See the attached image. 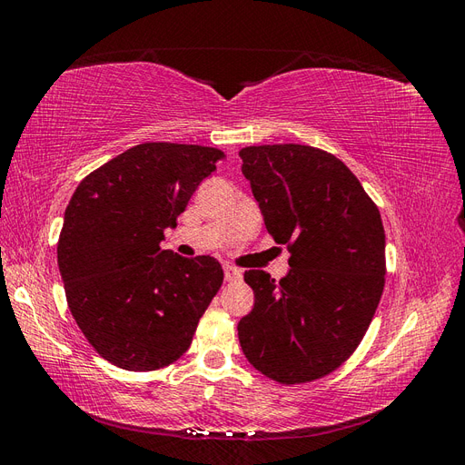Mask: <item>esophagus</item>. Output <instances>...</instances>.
I'll list each match as a JSON object with an SVG mask.
<instances>
[{
    "instance_id": "1",
    "label": "esophagus",
    "mask_w": 465,
    "mask_h": 465,
    "mask_svg": "<svg viewBox=\"0 0 465 465\" xmlns=\"http://www.w3.org/2000/svg\"><path fill=\"white\" fill-rule=\"evenodd\" d=\"M224 279H227L229 283H234V281L242 279V272L236 270L232 265H224Z\"/></svg>"
}]
</instances>
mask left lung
Wrapping results in <instances>:
<instances>
[{
	"label": "left lung",
	"mask_w": 465,
	"mask_h": 465,
	"mask_svg": "<svg viewBox=\"0 0 465 465\" xmlns=\"http://www.w3.org/2000/svg\"><path fill=\"white\" fill-rule=\"evenodd\" d=\"M238 154L267 232L291 252L281 281L244 273L256 302L238 322V340L263 376L312 382L355 353L374 318L386 281L382 219L359 178L328 151L281 143Z\"/></svg>",
	"instance_id": "obj_1"
}]
</instances>
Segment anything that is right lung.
<instances>
[{
    "label": "right lung",
    "mask_w": 465,
    "mask_h": 465,
    "mask_svg": "<svg viewBox=\"0 0 465 465\" xmlns=\"http://www.w3.org/2000/svg\"><path fill=\"white\" fill-rule=\"evenodd\" d=\"M221 159L215 147L142 143L83 178L69 200L58 241L67 306L96 353L120 369L178 361L223 285L215 258L161 248Z\"/></svg>",
    "instance_id": "right-lung-1"
}]
</instances>
